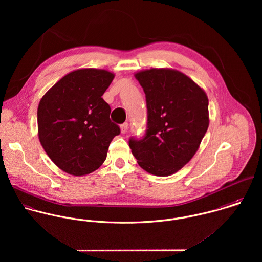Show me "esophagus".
I'll use <instances>...</instances> for the list:
<instances>
[{
  "label": "esophagus",
  "instance_id": "1",
  "mask_svg": "<svg viewBox=\"0 0 262 262\" xmlns=\"http://www.w3.org/2000/svg\"><path fill=\"white\" fill-rule=\"evenodd\" d=\"M127 130H128V123L125 122V123H123L121 125V132H122V134H125L127 132Z\"/></svg>",
  "mask_w": 262,
  "mask_h": 262
}]
</instances>
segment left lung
<instances>
[{
    "instance_id": "1",
    "label": "left lung",
    "mask_w": 262,
    "mask_h": 262,
    "mask_svg": "<svg viewBox=\"0 0 262 262\" xmlns=\"http://www.w3.org/2000/svg\"><path fill=\"white\" fill-rule=\"evenodd\" d=\"M143 88L147 129L129 146L138 164L158 177L173 174L192 158L209 127V100L192 79L169 69L135 74Z\"/></svg>"
}]
</instances>
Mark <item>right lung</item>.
<instances>
[{
    "label": "right lung",
    "mask_w": 262,
    "mask_h": 262,
    "mask_svg": "<svg viewBox=\"0 0 262 262\" xmlns=\"http://www.w3.org/2000/svg\"><path fill=\"white\" fill-rule=\"evenodd\" d=\"M114 76L105 70H77L40 100L39 140L61 170L85 176L105 161L113 138L120 134V127L110 119L111 108L102 98Z\"/></svg>",
    "instance_id": "right-lung-1"
}]
</instances>
